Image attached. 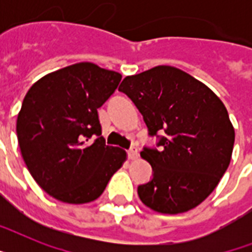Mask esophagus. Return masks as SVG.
<instances>
[{"instance_id": "obj_1", "label": "esophagus", "mask_w": 252, "mask_h": 252, "mask_svg": "<svg viewBox=\"0 0 252 252\" xmlns=\"http://www.w3.org/2000/svg\"><path fill=\"white\" fill-rule=\"evenodd\" d=\"M138 156V150L137 148H134V146H132L129 150H128V157L130 158V159H136Z\"/></svg>"}]
</instances>
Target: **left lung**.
I'll use <instances>...</instances> for the list:
<instances>
[{
	"label": "left lung",
	"instance_id": "1",
	"mask_svg": "<svg viewBox=\"0 0 252 252\" xmlns=\"http://www.w3.org/2000/svg\"><path fill=\"white\" fill-rule=\"evenodd\" d=\"M119 91L158 138L157 148L141 152L153 168V178L137 188L142 203L166 215L197 207L230 163L235 134L226 107L203 82L167 65L126 77Z\"/></svg>",
	"mask_w": 252,
	"mask_h": 252
}]
</instances>
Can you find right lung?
<instances>
[{"instance_id":"obj_1","label":"right lung","mask_w":252,"mask_h":252,"mask_svg":"<svg viewBox=\"0 0 252 252\" xmlns=\"http://www.w3.org/2000/svg\"><path fill=\"white\" fill-rule=\"evenodd\" d=\"M120 80L119 73L78 63L49 73L27 91L18 114V142L30 174L55 199L94 201L126 161V150L106 145L98 116Z\"/></svg>"}]
</instances>
